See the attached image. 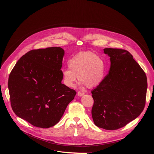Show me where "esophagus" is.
Wrapping results in <instances>:
<instances>
[{
  "label": "esophagus",
  "instance_id": "obj_1",
  "mask_svg": "<svg viewBox=\"0 0 154 154\" xmlns=\"http://www.w3.org/2000/svg\"><path fill=\"white\" fill-rule=\"evenodd\" d=\"M77 94H78L79 96H82L84 95V93L83 92H81V91H79L77 93Z\"/></svg>",
  "mask_w": 154,
  "mask_h": 154
}]
</instances>
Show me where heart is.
Masks as SVG:
<instances>
[{"label": "heart", "instance_id": "obj_1", "mask_svg": "<svg viewBox=\"0 0 154 154\" xmlns=\"http://www.w3.org/2000/svg\"><path fill=\"white\" fill-rule=\"evenodd\" d=\"M68 67L61 71V77L64 84L69 88L74 86L77 76L81 84L90 88L99 85L104 77V61L93 52H83L73 57L68 61Z\"/></svg>", "mask_w": 154, "mask_h": 154}]
</instances>
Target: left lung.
I'll list each match as a JSON object with an SVG mask.
<instances>
[{
	"instance_id": "left-lung-1",
	"label": "left lung",
	"mask_w": 154,
	"mask_h": 154,
	"mask_svg": "<svg viewBox=\"0 0 154 154\" xmlns=\"http://www.w3.org/2000/svg\"><path fill=\"white\" fill-rule=\"evenodd\" d=\"M110 59L109 73L91 91L94 124L105 130H116L140 115L145 106L147 77L127 51L103 49Z\"/></svg>"
}]
</instances>
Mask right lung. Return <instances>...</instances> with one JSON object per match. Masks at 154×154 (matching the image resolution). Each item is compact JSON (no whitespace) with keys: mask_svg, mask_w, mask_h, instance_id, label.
<instances>
[{"mask_svg":"<svg viewBox=\"0 0 154 154\" xmlns=\"http://www.w3.org/2000/svg\"><path fill=\"white\" fill-rule=\"evenodd\" d=\"M64 55L60 47L30 51L17 61L10 74L13 110L35 127L49 128L57 124L76 94L61 83Z\"/></svg>","mask_w":154,"mask_h":154,"instance_id":"add662e5","label":"right lung"}]
</instances>
